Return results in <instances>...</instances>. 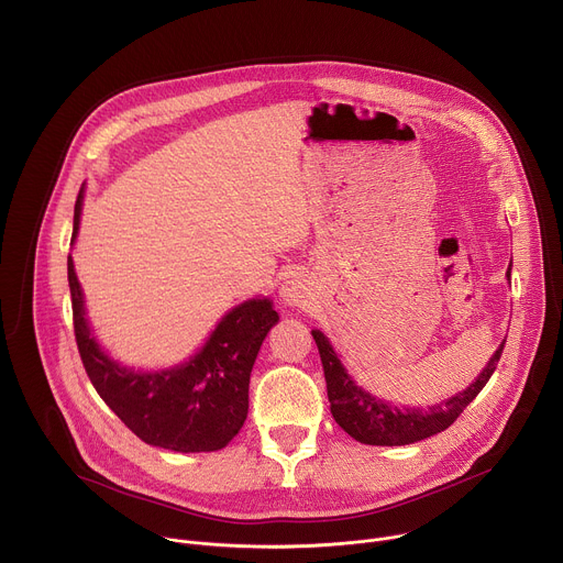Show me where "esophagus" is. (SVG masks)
Masks as SVG:
<instances>
[{
	"label": "esophagus",
	"mask_w": 563,
	"mask_h": 563,
	"mask_svg": "<svg viewBox=\"0 0 563 563\" xmlns=\"http://www.w3.org/2000/svg\"><path fill=\"white\" fill-rule=\"evenodd\" d=\"M311 291V283L309 276L302 272H296L289 276V280L283 285V298L289 305H302L305 298H309Z\"/></svg>",
	"instance_id": "34e87169"
}]
</instances>
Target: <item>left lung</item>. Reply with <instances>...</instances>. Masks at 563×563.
<instances>
[{"label": "left lung", "instance_id": "left-lung-1", "mask_svg": "<svg viewBox=\"0 0 563 563\" xmlns=\"http://www.w3.org/2000/svg\"><path fill=\"white\" fill-rule=\"evenodd\" d=\"M508 276H510V269H508ZM311 336L318 345L320 363H323L328 398L332 404L334 421L350 437L367 445H408L448 430L459 419V415L476 398V394L486 387L493 372L497 369V363L506 345L501 343V347L495 352L486 369L481 372V376L465 391H459L456 396L443 400L439 406L421 410V408H396L363 391L347 376L330 341L318 330H313Z\"/></svg>", "mask_w": 563, "mask_h": 563}]
</instances>
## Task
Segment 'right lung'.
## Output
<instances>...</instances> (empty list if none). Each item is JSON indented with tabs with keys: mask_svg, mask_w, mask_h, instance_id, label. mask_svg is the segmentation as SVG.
Masks as SVG:
<instances>
[{
	"mask_svg": "<svg viewBox=\"0 0 563 563\" xmlns=\"http://www.w3.org/2000/svg\"><path fill=\"white\" fill-rule=\"evenodd\" d=\"M79 211L82 189L75 200L70 240L77 235ZM68 287L79 358L104 404L135 437L176 452H213L238 434L250 410L254 361L278 320L267 298L231 309L189 363L167 372L137 374L113 363L91 336L70 256Z\"/></svg>",
	"mask_w": 563,
	"mask_h": 563,
	"instance_id": "obj_1",
	"label": "right lung"
}]
</instances>
